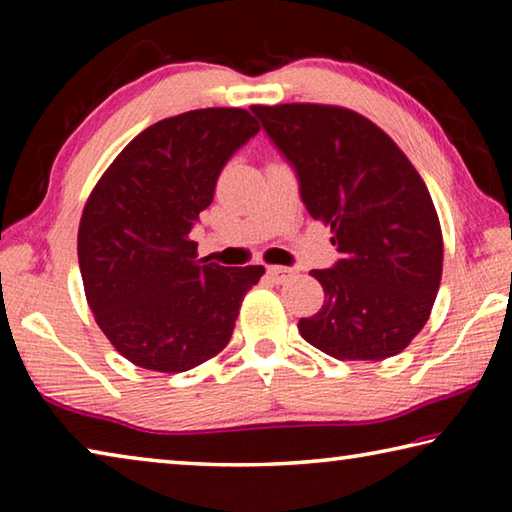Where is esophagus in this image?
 Segmentation results:
<instances>
[{"label":"esophagus","mask_w":512,"mask_h":512,"mask_svg":"<svg viewBox=\"0 0 512 512\" xmlns=\"http://www.w3.org/2000/svg\"><path fill=\"white\" fill-rule=\"evenodd\" d=\"M268 275H271V280L277 284H284L289 282L293 277V271L287 266H268Z\"/></svg>","instance_id":"obj_1"}]
</instances>
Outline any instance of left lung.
<instances>
[{"instance_id":"8db88e82","label":"left lung","mask_w":512,"mask_h":512,"mask_svg":"<svg viewBox=\"0 0 512 512\" xmlns=\"http://www.w3.org/2000/svg\"><path fill=\"white\" fill-rule=\"evenodd\" d=\"M300 180L341 259L309 275L323 284L302 339L341 361L400 354L429 320L443 275V232L409 158L359 112L325 103L253 106Z\"/></svg>"}]
</instances>
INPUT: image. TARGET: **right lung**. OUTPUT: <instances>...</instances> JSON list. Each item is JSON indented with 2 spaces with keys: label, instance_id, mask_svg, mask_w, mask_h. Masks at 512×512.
I'll return each mask as SVG.
<instances>
[{
  "label": "right lung",
  "instance_id": "right-lung-1",
  "mask_svg": "<svg viewBox=\"0 0 512 512\" xmlns=\"http://www.w3.org/2000/svg\"><path fill=\"white\" fill-rule=\"evenodd\" d=\"M257 131L248 110H189L142 131L94 185L79 225L85 298L135 366L185 372L228 345L264 266L207 264L189 232L225 162Z\"/></svg>",
  "mask_w": 512,
  "mask_h": 512
}]
</instances>
